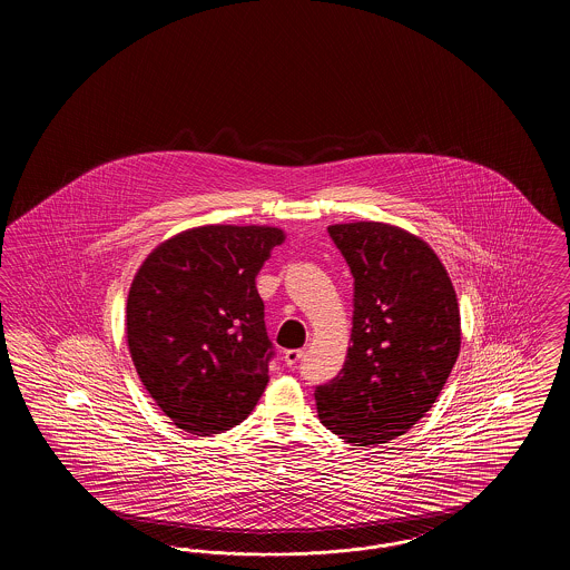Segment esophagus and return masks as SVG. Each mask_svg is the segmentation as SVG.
<instances>
[{
	"label": "esophagus",
	"mask_w": 570,
	"mask_h": 570,
	"mask_svg": "<svg viewBox=\"0 0 570 570\" xmlns=\"http://www.w3.org/2000/svg\"><path fill=\"white\" fill-rule=\"evenodd\" d=\"M301 356H303V351H286V353H284V363H286L288 367H295Z\"/></svg>",
	"instance_id": "1"
}]
</instances>
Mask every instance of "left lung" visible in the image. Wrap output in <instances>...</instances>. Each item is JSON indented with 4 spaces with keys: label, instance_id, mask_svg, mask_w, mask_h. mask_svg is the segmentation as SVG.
I'll use <instances>...</instances> for the list:
<instances>
[{
    "label": "left lung",
    "instance_id": "1",
    "mask_svg": "<svg viewBox=\"0 0 570 570\" xmlns=\"http://www.w3.org/2000/svg\"><path fill=\"white\" fill-rule=\"evenodd\" d=\"M354 277L353 346L318 384L321 423L354 446L382 444L434 406L460 354L458 295L434 249L382 222L328 226Z\"/></svg>",
    "mask_w": 570,
    "mask_h": 570
}]
</instances>
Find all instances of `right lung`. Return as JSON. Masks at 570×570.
Here are the masks:
<instances>
[{"label":"right lung","instance_id":"add662e5","mask_svg":"<svg viewBox=\"0 0 570 570\" xmlns=\"http://www.w3.org/2000/svg\"><path fill=\"white\" fill-rule=\"evenodd\" d=\"M282 242L273 226H200L158 245L136 273L128 346L179 430L226 432L261 400L275 353L254 279Z\"/></svg>","mask_w":570,"mask_h":570}]
</instances>
